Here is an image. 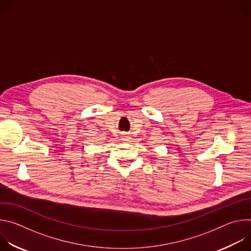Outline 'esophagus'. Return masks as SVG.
Instances as JSON below:
<instances>
[{"mask_svg":"<svg viewBox=\"0 0 251 251\" xmlns=\"http://www.w3.org/2000/svg\"><path fill=\"white\" fill-rule=\"evenodd\" d=\"M123 139H124V140H128L129 137H128L127 135H123Z\"/></svg>","mask_w":251,"mask_h":251,"instance_id":"esophagus-1","label":"esophagus"}]
</instances>
